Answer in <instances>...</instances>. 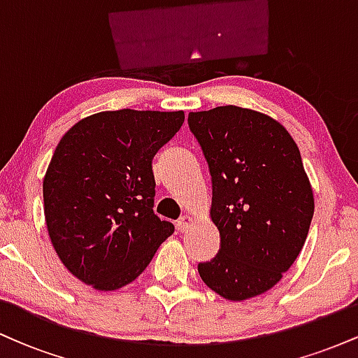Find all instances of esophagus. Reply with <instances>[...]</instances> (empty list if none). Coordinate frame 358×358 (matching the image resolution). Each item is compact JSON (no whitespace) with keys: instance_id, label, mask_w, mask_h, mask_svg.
Returning a JSON list of instances; mask_svg holds the SVG:
<instances>
[{"instance_id":"esophagus-1","label":"esophagus","mask_w":358,"mask_h":358,"mask_svg":"<svg viewBox=\"0 0 358 358\" xmlns=\"http://www.w3.org/2000/svg\"><path fill=\"white\" fill-rule=\"evenodd\" d=\"M192 217L190 215H183L182 219H180L178 222H176V229H178L180 232H185L187 231L188 227H190V224H192Z\"/></svg>"}]
</instances>
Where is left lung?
<instances>
[{"label":"left lung","mask_w":358,"mask_h":358,"mask_svg":"<svg viewBox=\"0 0 358 358\" xmlns=\"http://www.w3.org/2000/svg\"><path fill=\"white\" fill-rule=\"evenodd\" d=\"M188 127L207 159L220 234L200 278L231 301L266 293L296 261L313 219L296 143L273 117L237 106L190 113Z\"/></svg>","instance_id":"8db88e82"}]
</instances>
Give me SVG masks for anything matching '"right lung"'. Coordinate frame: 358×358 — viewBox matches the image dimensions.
<instances>
[{"label":"right lung","instance_id":"right-lung-1","mask_svg":"<svg viewBox=\"0 0 358 358\" xmlns=\"http://www.w3.org/2000/svg\"><path fill=\"white\" fill-rule=\"evenodd\" d=\"M182 110H104L72 126L43 178L45 220L60 261L101 291L134 281L173 234L155 207V155Z\"/></svg>","mask_w":358,"mask_h":358}]
</instances>
